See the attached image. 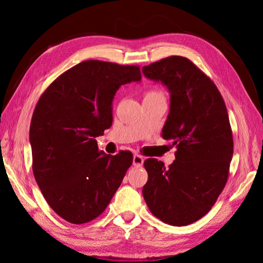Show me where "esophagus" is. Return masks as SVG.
Returning a JSON list of instances; mask_svg holds the SVG:
<instances>
[{
    "instance_id": "1",
    "label": "esophagus",
    "mask_w": 263,
    "mask_h": 263,
    "mask_svg": "<svg viewBox=\"0 0 263 263\" xmlns=\"http://www.w3.org/2000/svg\"><path fill=\"white\" fill-rule=\"evenodd\" d=\"M142 163H144V157H141L140 154L133 155V164H135V166L140 167Z\"/></svg>"
}]
</instances>
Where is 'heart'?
I'll return each mask as SVG.
<instances>
[{"mask_svg":"<svg viewBox=\"0 0 263 263\" xmlns=\"http://www.w3.org/2000/svg\"><path fill=\"white\" fill-rule=\"evenodd\" d=\"M162 91H160L159 89H151L145 94V99H153V97H162Z\"/></svg>","mask_w":263,"mask_h":263,"instance_id":"b5f03b06","label":"heart"}]
</instances>
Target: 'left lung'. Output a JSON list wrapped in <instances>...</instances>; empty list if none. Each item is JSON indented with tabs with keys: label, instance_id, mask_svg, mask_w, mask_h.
Returning a JSON list of instances; mask_svg holds the SVG:
<instances>
[{
	"label": "left lung",
	"instance_id": "1",
	"mask_svg": "<svg viewBox=\"0 0 263 263\" xmlns=\"http://www.w3.org/2000/svg\"><path fill=\"white\" fill-rule=\"evenodd\" d=\"M142 73L171 92L161 136L177 148L168 167L158 159L145 160L148 180L142 196L161 221L193 224L211 210L229 179L233 136L228 109L212 80L184 57L155 61Z\"/></svg>",
	"mask_w": 263,
	"mask_h": 263
}]
</instances>
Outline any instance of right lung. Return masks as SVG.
<instances>
[{
  "label": "right lung",
  "mask_w": 263,
  "mask_h": 263,
  "mask_svg": "<svg viewBox=\"0 0 263 263\" xmlns=\"http://www.w3.org/2000/svg\"><path fill=\"white\" fill-rule=\"evenodd\" d=\"M139 66L86 60L58 77L35 105L30 125L32 171L48 205L75 225L108 206L132 164L130 151L99 149L95 138L112 124L122 84L140 81Z\"/></svg>",
  "instance_id": "add662e5"
}]
</instances>
